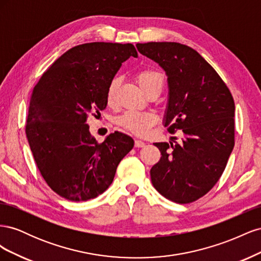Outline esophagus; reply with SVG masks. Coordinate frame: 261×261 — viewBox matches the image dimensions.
Instances as JSON below:
<instances>
[{
  "mask_svg": "<svg viewBox=\"0 0 261 261\" xmlns=\"http://www.w3.org/2000/svg\"><path fill=\"white\" fill-rule=\"evenodd\" d=\"M146 144H145V141H143V140H140V139H135V147H137V148H141V147H144Z\"/></svg>",
  "mask_w": 261,
  "mask_h": 261,
  "instance_id": "34e87169",
  "label": "esophagus"
}]
</instances>
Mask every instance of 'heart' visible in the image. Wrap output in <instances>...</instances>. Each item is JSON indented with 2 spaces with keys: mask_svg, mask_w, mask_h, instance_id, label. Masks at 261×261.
Instances as JSON below:
<instances>
[{
  "mask_svg": "<svg viewBox=\"0 0 261 261\" xmlns=\"http://www.w3.org/2000/svg\"><path fill=\"white\" fill-rule=\"evenodd\" d=\"M136 81L146 94L152 92V91H160L163 88L164 85V77L163 75L158 72V70L153 68H144L139 70L136 74ZM118 86V78H113V80L110 82L107 93H106V99L107 103L109 106H112L114 99H115V93ZM156 122V116L153 113L149 112H135V111H128L123 113L120 117L117 118L118 125H121L123 128L128 130L133 134H136L139 136L147 135L150 128L155 124Z\"/></svg>",
  "mask_w": 261,
  "mask_h": 261,
  "instance_id": "obj_1",
  "label": "heart"
}]
</instances>
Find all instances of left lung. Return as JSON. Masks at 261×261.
Wrapping results in <instances>:
<instances>
[{"label":"left lung","instance_id":"obj_1","mask_svg":"<svg viewBox=\"0 0 261 261\" xmlns=\"http://www.w3.org/2000/svg\"><path fill=\"white\" fill-rule=\"evenodd\" d=\"M137 50L167 73L165 127L183 143H155L161 158L150 170L154 188L176 203L201 198L217 184L234 147L232 93L209 63L177 42L137 43Z\"/></svg>","mask_w":261,"mask_h":261}]
</instances>
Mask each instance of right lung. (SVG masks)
Segmentation results:
<instances>
[{
    "instance_id": "right-lung-1",
    "label": "right lung",
    "mask_w": 261,
    "mask_h": 261,
    "mask_svg": "<svg viewBox=\"0 0 261 261\" xmlns=\"http://www.w3.org/2000/svg\"><path fill=\"white\" fill-rule=\"evenodd\" d=\"M130 57H138L132 43L76 45L35 86L26 136L42 177L63 198L86 201L106 192L134 147L133 138L120 132L98 143L87 125L88 116L107 108L108 86Z\"/></svg>"
}]
</instances>
